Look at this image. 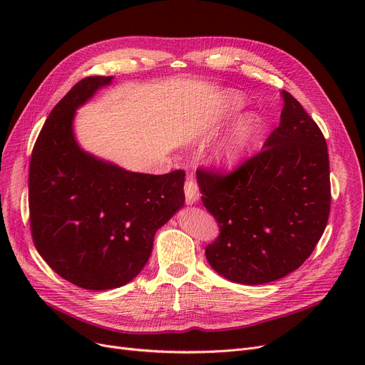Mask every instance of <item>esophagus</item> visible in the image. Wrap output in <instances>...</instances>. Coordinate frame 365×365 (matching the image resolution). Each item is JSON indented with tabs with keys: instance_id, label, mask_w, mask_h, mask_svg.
<instances>
[{
	"instance_id": "1",
	"label": "esophagus",
	"mask_w": 365,
	"mask_h": 365,
	"mask_svg": "<svg viewBox=\"0 0 365 365\" xmlns=\"http://www.w3.org/2000/svg\"><path fill=\"white\" fill-rule=\"evenodd\" d=\"M185 197L187 204H195L200 200V189L194 176H189L185 182Z\"/></svg>"
}]
</instances>
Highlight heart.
Returning <instances> with one entry per match:
<instances>
[{
    "label": "heart",
    "mask_w": 365,
    "mask_h": 365,
    "mask_svg": "<svg viewBox=\"0 0 365 365\" xmlns=\"http://www.w3.org/2000/svg\"><path fill=\"white\" fill-rule=\"evenodd\" d=\"M244 106V99L238 93L226 94L227 115H232ZM262 130V120L257 113L248 112L237 121L231 133L215 148L213 164L220 170H234L245 158Z\"/></svg>",
    "instance_id": "1"
}]
</instances>
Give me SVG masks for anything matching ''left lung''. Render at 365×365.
Returning <instances> with one entry per match:
<instances>
[{"label": "left lung", "instance_id": "8db88e82", "mask_svg": "<svg viewBox=\"0 0 365 365\" xmlns=\"http://www.w3.org/2000/svg\"><path fill=\"white\" fill-rule=\"evenodd\" d=\"M263 150L231 175L197 171L204 207L220 235L210 266L248 285L277 281L311 256L330 213V165L319 127L289 91Z\"/></svg>", "mask_w": 365, "mask_h": 365}]
</instances>
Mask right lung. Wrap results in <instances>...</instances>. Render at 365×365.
Masks as SVG:
<instances>
[{
    "instance_id": "add662e5",
    "label": "right lung",
    "mask_w": 365,
    "mask_h": 365,
    "mask_svg": "<svg viewBox=\"0 0 365 365\" xmlns=\"http://www.w3.org/2000/svg\"><path fill=\"white\" fill-rule=\"evenodd\" d=\"M113 76L76 83L50 112L29 165L31 232L38 253L63 279L110 290L136 278L153 237L185 204V171H128L84 150L75 112Z\"/></svg>"
}]
</instances>
